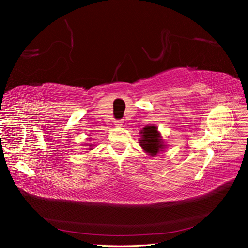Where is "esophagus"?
Here are the masks:
<instances>
[{
    "label": "esophagus",
    "instance_id": "esophagus-1",
    "mask_svg": "<svg viewBox=\"0 0 248 248\" xmlns=\"http://www.w3.org/2000/svg\"><path fill=\"white\" fill-rule=\"evenodd\" d=\"M115 124L117 125V127H123L124 124V120L120 119V120H115Z\"/></svg>",
    "mask_w": 248,
    "mask_h": 248
}]
</instances>
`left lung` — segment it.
Returning a JSON list of instances; mask_svg holds the SVG:
<instances>
[{
  "mask_svg": "<svg viewBox=\"0 0 248 248\" xmlns=\"http://www.w3.org/2000/svg\"><path fill=\"white\" fill-rule=\"evenodd\" d=\"M140 145L146 153L151 156H156V155L165 149V144L163 142L161 133L157 131V127L155 125H145L141 130Z\"/></svg>",
  "mask_w": 248,
  "mask_h": 248,
  "instance_id": "8db88e82",
  "label": "left lung"
}]
</instances>
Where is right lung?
Returning <instances> with one entry per match:
<instances>
[{
  "instance_id": "right-lung-1",
  "label": "right lung",
  "mask_w": 248,
  "mask_h": 248,
  "mask_svg": "<svg viewBox=\"0 0 248 248\" xmlns=\"http://www.w3.org/2000/svg\"><path fill=\"white\" fill-rule=\"evenodd\" d=\"M86 145H89V144H86ZM92 146H93V145H90V149H92Z\"/></svg>"
}]
</instances>
